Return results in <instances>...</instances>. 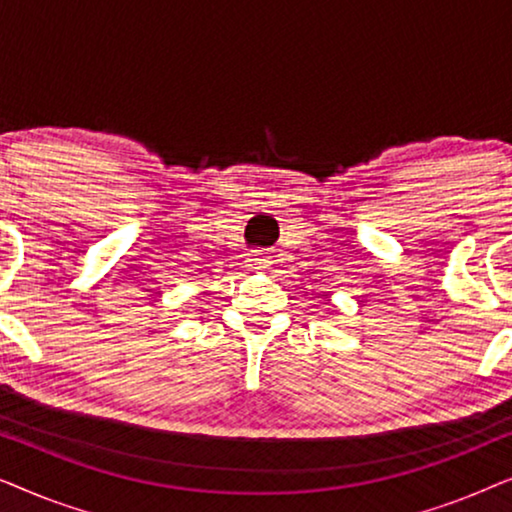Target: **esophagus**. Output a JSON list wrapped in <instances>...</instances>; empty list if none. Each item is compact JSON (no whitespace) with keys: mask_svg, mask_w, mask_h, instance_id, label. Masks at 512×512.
<instances>
[{"mask_svg":"<svg viewBox=\"0 0 512 512\" xmlns=\"http://www.w3.org/2000/svg\"><path fill=\"white\" fill-rule=\"evenodd\" d=\"M247 263H249L251 270H265L272 261H270V256L265 254L263 249H254V251H251V254H249Z\"/></svg>","mask_w":512,"mask_h":512,"instance_id":"34e87169","label":"esophagus"}]
</instances>
